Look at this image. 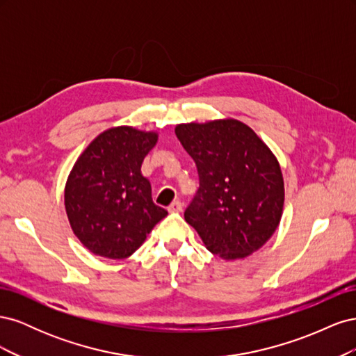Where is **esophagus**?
I'll return each mask as SVG.
<instances>
[{
  "label": "esophagus",
  "instance_id": "esophagus-1",
  "mask_svg": "<svg viewBox=\"0 0 356 356\" xmlns=\"http://www.w3.org/2000/svg\"><path fill=\"white\" fill-rule=\"evenodd\" d=\"M168 211H169V212H181V211H182V203H181L179 200H174V202H172V203L169 204Z\"/></svg>",
  "mask_w": 356,
  "mask_h": 356
}]
</instances>
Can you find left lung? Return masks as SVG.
<instances>
[{"mask_svg":"<svg viewBox=\"0 0 356 356\" xmlns=\"http://www.w3.org/2000/svg\"><path fill=\"white\" fill-rule=\"evenodd\" d=\"M175 134L199 174L186 221L222 260L260 250L284 208V178L273 153L251 127L233 118L178 124Z\"/></svg>","mask_w":356,"mask_h":356,"instance_id":"left-lung-1","label":"left lung"}]
</instances>
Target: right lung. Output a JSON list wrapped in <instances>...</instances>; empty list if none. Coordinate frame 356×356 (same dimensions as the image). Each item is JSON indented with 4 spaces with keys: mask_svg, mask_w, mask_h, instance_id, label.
I'll list each match as a JSON object with an SVG mask.
<instances>
[{
    "mask_svg": "<svg viewBox=\"0 0 356 356\" xmlns=\"http://www.w3.org/2000/svg\"><path fill=\"white\" fill-rule=\"evenodd\" d=\"M156 143V132L111 127L75 161L65 186V209L74 234L90 252L127 258L168 215L153 202L152 184L141 174Z\"/></svg>",
    "mask_w": 356,
    "mask_h": 356,
    "instance_id": "obj_1",
    "label": "right lung"
}]
</instances>
